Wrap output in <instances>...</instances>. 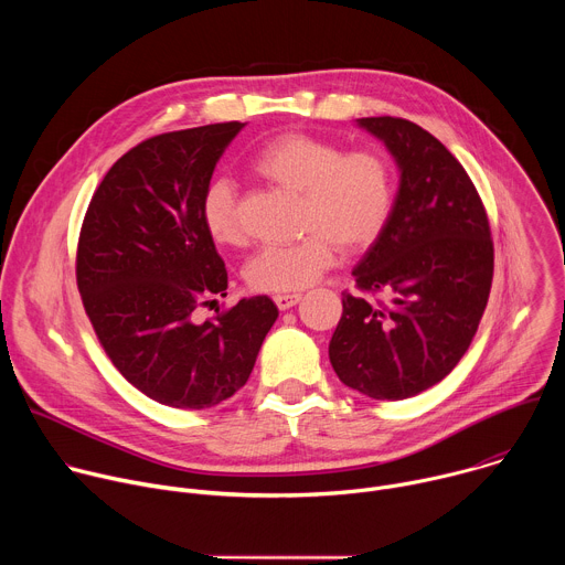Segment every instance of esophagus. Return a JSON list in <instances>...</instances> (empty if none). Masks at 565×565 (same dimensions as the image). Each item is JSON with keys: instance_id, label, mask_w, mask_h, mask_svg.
<instances>
[{"instance_id": "34e87169", "label": "esophagus", "mask_w": 565, "mask_h": 565, "mask_svg": "<svg viewBox=\"0 0 565 565\" xmlns=\"http://www.w3.org/2000/svg\"><path fill=\"white\" fill-rule=\"evenodd\" d=\"M273 299H275V303H277V308H279V310H288V308H292V306H297V303H299L301 295H299V292H290V295H275Z\"/></svg>"}]
</instances>
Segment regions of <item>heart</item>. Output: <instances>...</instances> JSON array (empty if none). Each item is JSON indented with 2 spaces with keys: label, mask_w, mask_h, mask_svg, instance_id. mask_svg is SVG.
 Instances as JSON below:
<instances>
[{
  "label": "heart",
  "mask_w": 565,
  "mask_h": 565,
  "mask_svg": "<svg viewBox=\"0 0 565 565\" xmlns=\"http://www.w3.org/2000/svg\"><path fill=\"white\" fill-rule=\"evenodd\" d=\"M250 172L299 196L297 225L303 236L288 246H266L246 266L257 292H297L331 270L340 250L355 255L384 232L395 205V174L386 153L349 149L324 136L286 131L264 142ZM201 221L218 246L246 244L238 194L232 181L212 179L201 194Z\"/></svg>",
  "instance_id": "1"
}]
</instances>
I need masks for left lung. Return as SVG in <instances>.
I'll return each instance as SVG.
<instances>
[{"mask_svg":"<svg viewBox=\"0 0 565 565\" xmlns=\"http://www.w3.org/2000/svg\"><path fill=\"white\" fill-rule=\"evenodd\" d=\"M399 168L391 218L353 268L329 358L373 397L405 399L438 384L467 353L486 312L494 244L486 205L454 153L420 125L360 118Z\"/></svg>","mask_w":565,"mask_h":565,"instance_id":"left-lung-1","label":"left lung"}]
</instances>
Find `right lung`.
<instances>
[{
    "instance_id": "right-lung-1",
    "label": "right lung",
    "mask_w": 565,
    "mask_h": 565,
    "mask_svg": "<svg viewBox=\"0 0 565 565\" xmlns=\"http://www.w3.org/2000/svg\"><path fill=\"white\" fill-rule=\"evenodd\" d=\"M241 127L138 142L105 174L79 227L75 281L100 347L127 382L174 409H207L244 386L279 315L259 295L196 321V308L227 295L201 194Z\"/></svg>"
}]
</instances>
